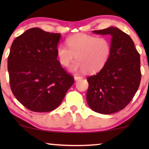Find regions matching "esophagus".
Masks as SVG:
<instances>
[{
    "instance_id": "1",
    "label": "esophagus",
    "mask_w": 149,
    "mask_h": 149,
    "mask_svg": "<svg viewBox=\"0 0 149 149\" xmlns=\"http://www.w3.org/2000/svg\"><path fill=\"white\" fill-rule=\"evenodd\" d=\"M74 80H75V81H78V80H79V79H83V77H80V76H75V77H74Z\"/></svg>"
}]
</instances>
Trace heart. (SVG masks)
Listing matches in <instances>:
<instances>
[{
    "label": "heart",
    "instance_id": "b5f03b06",
    "mask_svg": "<svg viewBox=\"0 0 149 149\" xmlns=\"http://www.w3.org/2000/svg\"><path fill=\"white\" fill-rule=\"evenodd\" d=\"M66 42L68 47L59 45L56 54L63 66H68L75 56L77 60L69 68L72 72H97L104 66L111 54V42L104 36L81 33L68 38Z\"/></svg>",
    "mask_w": 149,
    "mask_h": 149
}]
</instances>
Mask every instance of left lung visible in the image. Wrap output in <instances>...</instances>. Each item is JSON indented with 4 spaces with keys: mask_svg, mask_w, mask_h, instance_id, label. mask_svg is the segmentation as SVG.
Returning a JSON list of instances; mask_svg holds the SVG:
<instances>
[{
    "mask_svg": "<svg viewBox=\"0 0 149 149\" xmlns=\"http://www.w3.org/2000/svg\"><path fill=\"white\" fill-rule=\"evenodd\" d=\"M93 33L111 36V52L99 72L87 77V102L96 113L109 115L123 109L139 87L140 55L131 37L117 27H109Z\"/></svg>",
    "mask_w": 149,
    "mask_h": 149,
    "instance_id": "1",
    "label": "left lung"
}]
</instances>
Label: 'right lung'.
Listing matches in <instances>:
<instances>
[{"instance_id":"1","label":"right lung","mask_w":149,"mask_h":149,"mask_svg":"<svg viewBox=\"0 0 149 149\" xmlns=\"http://www.w3.org/2000/svg\"><path fill=\"white\" fill-rule=\"evenodd\" d=\"M60 37L61 34L32 28L11 45L7 65L10 86L17 100L32 111H54L74 83L57 60Z\"/></svg>"}]
</instances>
